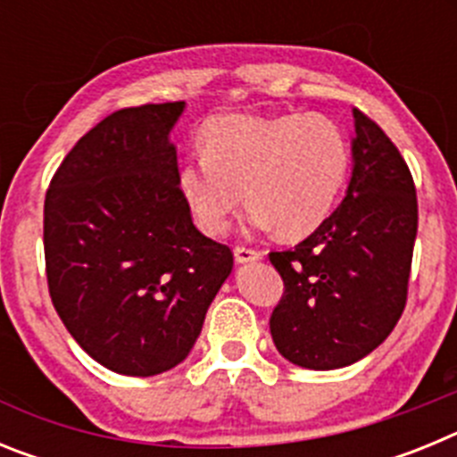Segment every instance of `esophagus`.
Listing matches in <instances>:
<instances>
[{
  "instance_id": "1",
  "label": "esophagus",
  "mask_w": 457,
  "mask_h": 457,
  "mask_svg": "<svg viewBox=\"0 0 457 457\" xmlns=\"http://www.w3.org/2000/svg\"><path fill=\"white\" fill-rule=\"evenodd\" d=\"M233 253H236L237 263H253V261H261V258H263V252H258V249L253 247H245V245H237V247L233 249Z\"/></svg>"
}]
</instances>
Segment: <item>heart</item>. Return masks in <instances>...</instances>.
<instances>
[{
    "label": "heart",
    "mask_w": 457,
    "mask_h": 457,
    "mask_svg": "<svg viewBox=\"0 0 457 457\" xmlns=\"http://www.w3.org/2000/svg\"><path fill=\"white\" fill-rule=\"evenodd\" d=\"M350 167L348 139L320 114H224L204 128V155L179 171L194 221L224 236L242 205L253 228L304 237L329 217Z\"/></svg>",
    "instance_id": "b5f03b06"
}]
</instances>
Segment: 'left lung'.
I'll list each match as a JSON object with an SVG mask.
<instances>
[{
	"instance_id": "left-lung-1",
	"label": "left lung",
	"mask_w": 457,
	"mask_h": 457,
	"mask_svg": "<svg viewBox=\"0 0 457 457\" xmlns=\"http://www.w3.org/2000/svg\"><path fill=\"white\" fill-rule=\"evenodd\" d=\"M353 160L341 205L295 249L270 252L284 278L270 332L302 369H343L373 353L407 302L417 187L394 141L357 107Z\"/></svg>"
}]
</instances>
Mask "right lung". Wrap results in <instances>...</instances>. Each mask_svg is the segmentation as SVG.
<instances>
[{"mask_svg": "<svg viewBox=\"0 0 457 457\" xmlns=\"http://www.w3.org/2000/svg\"><path fill=\"white\" fill-rule=\"evenodd\" d=\"M185 103L104 116L63 157L46 194L52 304L104 369L151 378L179 366L233 270L194 226L169 132Z\"/></svg>", "mask_w": 457, "mask_h": 457, "instance_id": "1", "label": "right lung"}]
</instances>
